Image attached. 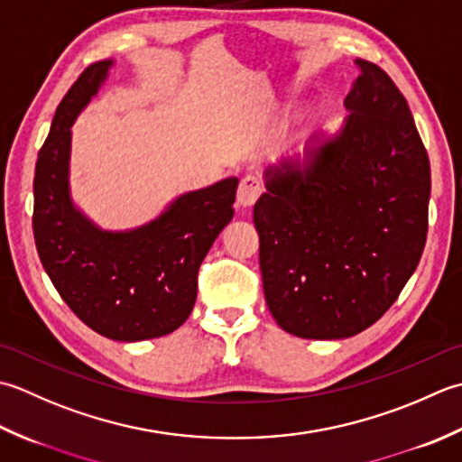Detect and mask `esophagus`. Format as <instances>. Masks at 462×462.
<instances>
[{"label": "esophagus", "instance_id": "esophagus-1", "mask_svg": "<svg viewBox=\"0 0 462 462\" xmlns=\"http://www.w3.org/2000/svg\"><path fill=\"white\" fill-rule=\"evenodd\" d=\"M261 193H263V183L259 181V177L247 175L245 179H241V183H239L237 205L243 207V209H249V207L255 205Z\"/></svg>", "mask_w": 462, "mask_h": 462}]
</instances>
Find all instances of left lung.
<instances>
[{
    "label": "left lung",
    "mask_w": 462,
    "mask_h": 462,
    "mask_svg": "<svg viewBox=\"0 0 462 462\" xmlns=\"http://www.w3.org/2000/svg\"><path fill=\"white\" fill-rule=\"evenodd\" d=\"M355 68L343 125L269 165L253 209L267 307L300 338L379 321L427 241L430 165L407 99L379 65Z\"/></svg>",
    "instance_id": "obj_1"
}]
</instances>
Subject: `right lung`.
<instances>
[{
	"instance_id": "obj_1",
	"label": "right lung",
	"mask_w": 462,
	"mask_h": 462,
	"mask_svg": "<svg viewBox=\"0 0 462 462\" xmlns=\"http://www.w3.org/2000/svg\"><path fill=\"white\" fill-rule=\"evenodd\" d=\"M89 65L60 103L33 177V235L43 269L93 331L135 343L181 327L197 299V271L233 219L237 177L177 195L139 227L103 229L73 201L71 127L109 78Z\"/></svg>"
}]
</instances>
